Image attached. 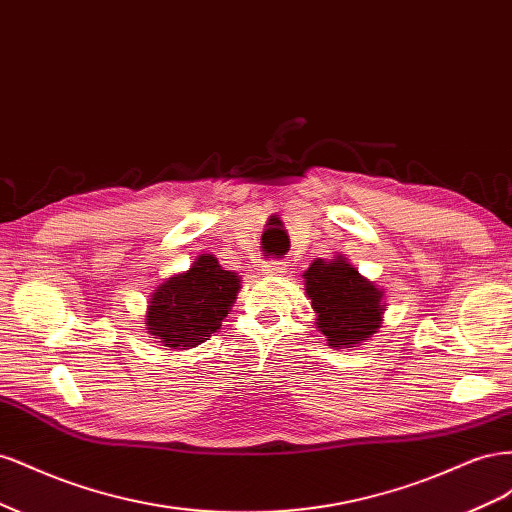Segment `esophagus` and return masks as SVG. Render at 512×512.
Segmentation results:
<instances>
[{
  "instance_id": "1",
  "label": "esophagus",
  "mask_w": 512,
  "mask_h": 512,
  "mask_svg": "<svg viewBox=\"0 0 512 512\" xmlns=\"http://www.w3.org/2000/svg\"><path fill=\"white\" fill-rule=\"evenodd\" d=\"M262 273H265V275H284L286 273V262L271 258V260L265 262V265H262Z\"/></svg>"
}]
</instances>
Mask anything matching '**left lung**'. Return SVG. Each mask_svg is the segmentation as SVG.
<instances>
[{
  "label": "left lung",
  "mask_w": 512,
  "mask_h": 512,
  "mask_svg": "<svg viewBox=\"0 0 512 512\" xmlns=\"http://www.w3.org/2000/svg\"><path fill=\"white\" fill-rule=\"evenodd\" d=\"M305 292L316 312V329L331 348H354L378 333L384 314L382 290L344 256L316 258L303 273Z\"/></svg>",
  "instance_id": "8db88e82"
}]
</instances>
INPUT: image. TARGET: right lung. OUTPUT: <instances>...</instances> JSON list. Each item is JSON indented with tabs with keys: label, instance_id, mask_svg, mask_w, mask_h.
<instances>
[{
	"label": "right lung",
	"instance_id": "1",
	"mask_svg": "<svg viewBox=\"0 0 512 512\" xmlns=\"http://www.w3.org/2000/svg\"><path fill=\"white\" fill-rule=\"evenodd\" d=\"M239 288L241 277L224 271L218 258L198 256L190 271L168 277L151 292L145 329L166 348H194L222 327Z\"/></svg>",
	"mask_w": 512,
	"mask_h": 512
}]
</instances>
